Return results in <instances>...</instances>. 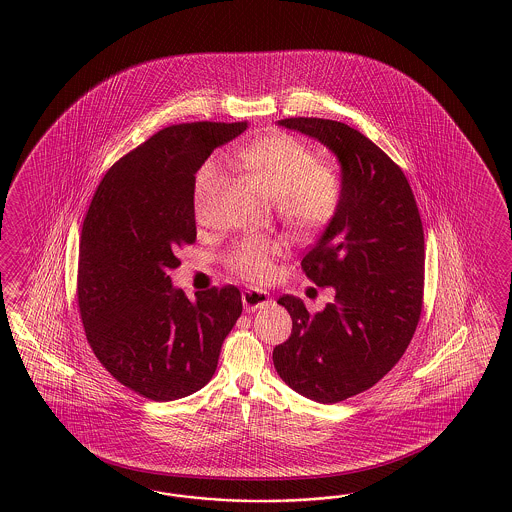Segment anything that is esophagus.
Listing matches in <instances>:
<instances>
[{
    "mask_svg": "<svg viewBox=\"0 0 512 512\" xmlns=\"http://www.w3.org/2000/svg\"><path fill=\"white\" fill-rule=\"evenodd\" d=\"M242 302H244V308L248 311L261 310L264 306H268L272 302L270 295L263 291V289H246L242 293Z\"/></svg>",
    "mask_w": 512,
    "mask_h": 512,
    "instance_id": "esophagus-1",
    "label": "esophagus"
}]
</instances>
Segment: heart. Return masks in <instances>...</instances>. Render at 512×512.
Returning a JSON list of instances; mask_svg holds the SVG:
<instances>
[{
    "label": "heart",
    "mask_w": 512,
    "mask_h": 512,
    "mask_svg": "<svg viewBox=\"0 0 512 512\" xmlns=\"http://www.w3.org/2000/svg\"><path fill=\"white\" fill-rule=\"evenodd\" d=\"M249 171L276 197V214L298 236H311L326 229L341 206L338 172L317 161V155L302 140L285 133L251 140L240 148ZM223 174L219 157H208L193 180V212L201 219L214 197ZM281 253L278 238H244L223 255L225 266L240 278L261 281L272 274L274 259Z\"/></svg>",
    "instance_id": "1"
}]
</instances>
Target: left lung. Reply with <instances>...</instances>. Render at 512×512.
I'll list each match as a JSON object with an SVG mask.
<instances>
[{
  "label": "left lung",
  "instance_id": "1",
  "mask_svg": "<svg viewBox=\"0 0 512 512\" xmlns=\"http://www.w3.org/2000/svg\"><path fill=\"white\" fill-rule=\"evenodd\" d=\"M279 125L317 139L341 165L338 216L302 257L334 302L310 315L293 295L289 340L274 347L279 377L298 394L338 403L372 388L402 358L419 325L424 295V231L402 169L360 131L323 118Z\"/></svg>",
  "mask_w": 512,
  "mask_h": 512
}]
</instances>
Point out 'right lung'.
Here are the masks:
<instances>
[{
	"label": "right lung",
	"instance_id": "right-lung-1",
	"mask_svg": "<svg viewBox=\"0 0 512 512\" xmlns=\"http://www.w3.org/2000/svg\"><path fill=\"white\" fill-rule=\"evenodd\" d=\"M248 122L171 125L118 159L93 193L78 253L77 302L93 355L124 387L171 402L204 387L242 313L234 285L174 289L195 242L193 180Z\"/></svg>",
	"mask_w": 512,
	"mask_h": 512
}]
</instances>
